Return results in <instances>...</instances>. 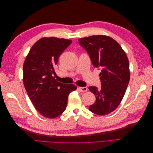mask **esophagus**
Wrapping results in <instances>:
<instances>
[{
    "label": "esophagus",
    "instance_id": "esophagus-1",
    "mask_svg": "<svg viewBox=\"0 0 153 153\" xmlns=\"http://www.w3.org/2000/svg\"><path fill=\"white\" fill-rule=\"evenodd\" d=\"M78 89L80 90V91L84 92H86L87 91L88 89L87 87H78Z\"/></svg>",
    "mask_w": 153,
    "mask_h": 153
}]
</instances>
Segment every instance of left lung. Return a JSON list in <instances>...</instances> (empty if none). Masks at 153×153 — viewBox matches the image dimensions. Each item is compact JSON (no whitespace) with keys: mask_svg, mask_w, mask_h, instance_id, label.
Wrapping results in <instances>:
<instances>
[{"mask_svg":"<svg viewBox=\"0 0 153 153\" xmlns=\"http://www.w3.org/2000/svg\"><path fill=\"white\" fill-rule=\"evenodd\" d=\"M78 42L89 54L93 66L101 69V88L89 87L96 96L95 103L89 108L97 115L108 114L121 102L129 84L127 55L117 41L107 36H91L78 39Z\"/></svg>","mask_w":153,"mask_h":153,"instance_id":"obj_1","label":"left lung"}]
</instances>
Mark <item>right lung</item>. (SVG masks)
<instances>
[{
	"label": "right lung",
	"instance_id": "1",
	"mask_svg": "<svg viewBox=\"0 0 153 153\" xmlns=\"http://www.w3.org/2000/svg\"><path fill=\"white\" fill-rule=\"evenodd\" d=\"M71 40L54 37L39 39L30 48L23 67L24 84L34 107L43 116L53 119L65 110L73 84L57 81L52 76L59 57Z\"/></svg>",
	"mask_w": 153,
	"mask_h": 153
}]
</instances>
